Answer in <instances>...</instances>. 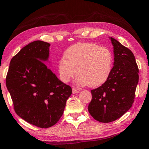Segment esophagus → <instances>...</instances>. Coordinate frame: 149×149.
Wrapping results in <instances>:
<instances>
[{
  "label": "esophagus",
  "mask_w": 149,
  "mask_h": 149,
  "mask_svg": "<svg viewBox=\"0 0 149 149\" xmlns=\"http://www.w3.org/2000/svg\"><path fill=\"white\" fill-rule=\"evenodd\" d=\"M72 93H79V90H77V89H75V88H72Z\"/></svg>",
  "instance_id": "esophagus-1"
}]
</instances>
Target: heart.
Returning <instances> with one entry per match:
<instances>
[{
    "label": "heart",
    "instance_id": "1",
    "mask_svg": "<svg viewBox=\"0 0 149 149\" xmlns=\"http://www.w3.org/2000/svg\"><path fill=\"white\" fill-rule=\"evenodd\" d=\"M113 66V56L106 47L87 42L73 45L66 49L58 62L61 81L68 83L76 75L77 83L91 87L100 86L107 81Z\"/></svg>",
    "mask_w": 149,
    "mask_h": 149
}]
</instances>
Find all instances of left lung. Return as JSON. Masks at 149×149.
I'll return each instance as SVG.
<instances>
[{
    "mask_svg": "<svg viewBox=\"0 0 149 149\" xmlns=\"http://www.w3.org/2000/svg\"><path fill=\"white\" fill-rule=\"evenodd\" d=\"M114 66L107 81L91 91L92 99L88 111L102 123L115 121L123 115L134 103L138 79V67L133 53L113 37Z\"/></svg>",
    "mask_w": 149,
    "mask_h": 149,
    "instance_id": "left-lung-1",
    "label": "left lung"
}]
</instances>
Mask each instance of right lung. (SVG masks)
I'll list each match as a JSON object with an SVG mask.
<instances>
[{
  "label": "right lung",
  "instance_id": "1",
  "mask_svg": "<svg viewBox=\"0 0 149 149\" xmlns=\"http://www.w3.org/2000/svg\"><path fill=\"white\" fill-rule=\"evenodd\" d=\"M50 44L36 40L24 47L10 62L6 85L14 110L28 123L41 128L54 125L62 117L72 94L45 64Z\"/></svg>",
  "mask_w": 149,
  "mask_h": 149
}]
</instances>
